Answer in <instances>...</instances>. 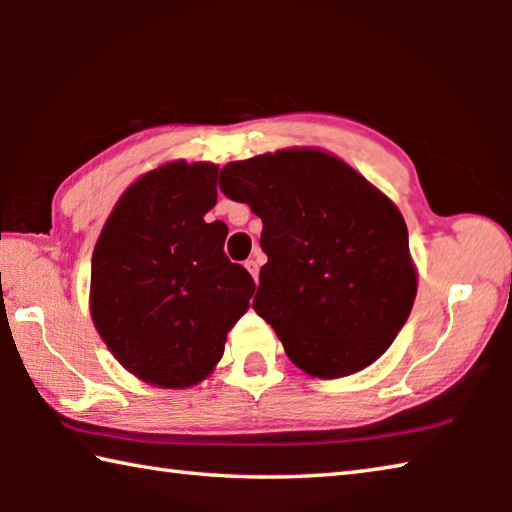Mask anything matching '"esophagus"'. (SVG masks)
I'll return each instance as SVG.
<instances>
[{
    "instance_id": "obj_1",
    "label": "esophagus",
    "mask_w": 512,
    "mask_h": 512,
    "mask_svg": "<svg viewBox=\"0 0 512 512\" xmlns=\"http://www.w3.org/2000/svg\"><path fill=\"white\" fill-rule=\"evenodd\" d=\"M262 262H264V257H262V253H259V250H255V255L246 262V268L250 271V275L255 277V282H257V277H259V266H262Z\"/></svg>"
}]
</instances>
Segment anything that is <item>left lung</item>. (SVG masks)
<instances>
[{
    "label": "left lung",
    "instance_id": "8db88e82",
    "mask_svg": "<svg viewBox=\"0 0 512 512\" xmlns=\"http://www.w3.org/2000/svg\"><path fill=\"white\" fill-rule=\"evenodd\" d=\"M219 187L262 219L268 262L253 309L289 359L320 379L379 359L418 291L400 210L343 160L314 149L225 164Z\"/></svg>",
    "mask_w": 512,
    "mask_h": 512
}]
</instances>
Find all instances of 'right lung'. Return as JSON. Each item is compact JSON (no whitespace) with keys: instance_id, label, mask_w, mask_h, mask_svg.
I'll return each instance as SVG.
<instances>
[{"instance_id":"obj_1","label":"right lung","mask_w":512,"mask_h":512,"mask_svg":"<svg viewBox=\"0 0 512 512\" xmlns=\"http://www.w3.org/2000/svg\"><path fill=\"white\" fill-rule=\"evenodd\" d=\"M210 162H171L119 198L92 255V320L119 363L149 384H198L223 357L255 282L223 253L228 225Z\"/></svg>"}]
</instances>
